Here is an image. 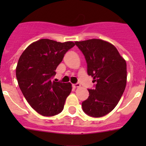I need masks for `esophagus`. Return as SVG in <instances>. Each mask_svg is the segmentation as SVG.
Returning a JSON list of instances; mask_svg holds the SVG:
<instances>
[{
    "instance_id": "esophagus-1",
    "label": "esophagus",
    "mask_w": 146,
    "mask_h": 146,
    "mask_svg": "<svg viewBox=\"0 0 146 146\" xmlns=\"http://www.w3.org/2000/svg\"><path fill=\"white\" fill-rule=\"evenodd\" d=\"M74 88H80V84L79 82H77L76 84H74Z\"/></svg>"
}]
</instances>
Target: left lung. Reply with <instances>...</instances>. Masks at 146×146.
I'll return each mask as SVG.
<instances>
[{
	"instance_id": "left-lung-1",
	"label": "left lung",
	"mask_w": 146,
	"mask_h": 146,
	"mask_svg": "<svg viewBox=\"0 0 146 146\" xmlns=\"http://www.w3.org/2000/svg\"><path fill=\"white\" fill-rule=\"evenodd\" d=\"M84 55L88 74L96 82L88 89L89 96L82 102L89 116L102 117L113 110L126 85V63L114 45L97 38L74 42Z\"/></svg>"
}]
</instances>
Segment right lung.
Instances as JSON below:
<instances>
[{"label":"right lung","instance_id":"right-lung-1","mask_svg":"<svg viewBox=\"0 0 146 146\" xmlns=\"http://www.w3.org/2000/svg\"><path fill=\"white\" fill-rule=\"evenodd\" d=\"M74 44L42 38L30 44L19 58L16 68L19 87L31 108L44 116L58 115L64 110L72 84L52 79L64 55Z\"/></svg>","mask_w":146,"mask_h":146}]
</instances>
